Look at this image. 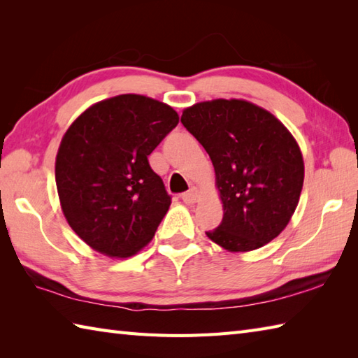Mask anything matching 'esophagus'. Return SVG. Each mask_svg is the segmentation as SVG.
<instances>
[{
	"label": "esophagus",
	"instance_id": "obj_1",
	"mask_svg": "<svg viewBox=\"0 0 358 358\" xmlns=\"http://www.w3.org/2000/svg\"><path fill=\"white\" fill-rule=\"evenodd\" d=\"M199 196H200L199 191H196L195 187H191L187 192L181 195V200H183L186 204H194V203L199 201Z\"/></svg>",
	"mask_w": 358,
	"mask_h": 358
}]
</instances>
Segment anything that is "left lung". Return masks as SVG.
Instances as JSON below:
<instances>
[{
  "label": "left lung",
  "instance_id": "left-lung-1",
  "mask_svg": "<svg viewBox=\"0 0 358 358\" xmlns=\"http://www.w3.org/2000/svg\"><path fill=\"white\" fill-rule=\"evenodd\" d=\"M181 123L208 152L223 201L208 237L231 252L264 246L299 204L305 164L291 132L245 100H212L185 109Z\"/></svg>",
  "mask_w": 358,
  "mask_h": 358
}]
</instances>
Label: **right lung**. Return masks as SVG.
<instances>
[{
  "label": "right lung",
  "instance_id": "right-lung-1",
  "mask_svg": "<svg viewBox=\"0 0 358 358\" xmlns=\"http://www.w3.org/2000/svg\"><path fill=\"white\" fill-rule=\"evenodd\" d=\"M177 124L171 106L127 94L90 106L67 129L55 163L58 196L90 248L126 258L154 237L171 195L148 157Z\"/></svg>",
  "mask_w": 358,
  "mask_h": 358
}]
</instances>
